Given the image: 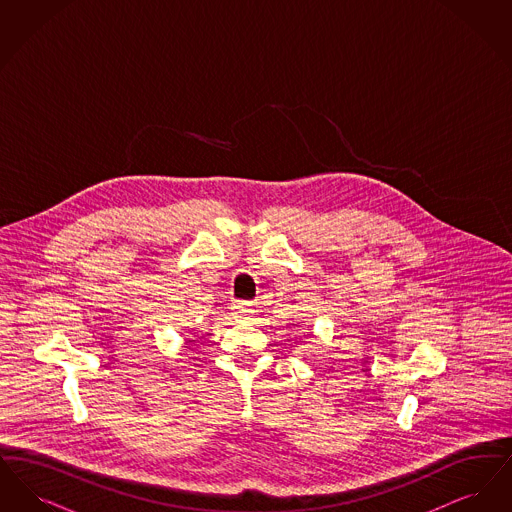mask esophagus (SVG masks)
<instances>
[{"label":"esophagus","mask_w":512,"mask_h":512,"mask_svg":"<svg viewBox=\"0 0 512 512\" xmlns=\"http://www.w3.org/2000/svg\"><path fill=\"white\" fill-rule=\"evenodd\" d=\"M249 313H251V303H247V301H236L232 305V315L238 320H244Z\"/></svg>","instance_id":"1"}]
</instances>
